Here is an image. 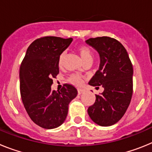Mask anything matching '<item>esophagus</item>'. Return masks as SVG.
<instances>
[{
	"instance_id": "esophagus-1",
	"label": "esophagus",
	"mask_w": 152,
	"mask_h": 152,
	"mask_svg": "<svg viewBox=\"0 0 152 152\" xmlns=\"http://www.w3.org/2000/svg\"><path fill=\"white\" fill-rule=\"evenodd\" d=\"M84 90L80 89V88H79V89H77V93H78L79 95L81 94H83V93H84Z\"/></svg>"
}]
</instances>
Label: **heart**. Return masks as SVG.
I'll use <instances>...</instances> for the list:
<instances>
[{"label": "heart", "instance_id": "b5f03b06", "mask_svg": "<svg viewBox=\"0 0 152 152\" xmlns=\"http://www.w3.org/2000/svg\"><path fill=\"white\" fill-rule=\"evenodd\" d=\"M77 51H78L79 54H80V57L83 59V61L85 62L87 61H90V60H93V55L92 52H91V49L88 48V47L85 46V45H80L77 48ZM64 56H65V52H62L61 55H60L59 58H58V65L61 66L62 64L63 60L64 58ZM69 81L72 84H75V85H81L82 84V78L78 76V75H72L69 78Z\"/></svg>", "mask_w": 152, "mask_h": 152}]
</instances>
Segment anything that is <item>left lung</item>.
Listing matches in <instances>:
<instances>
[{
  "mask_svg": "<svg viewBox=\"0 0 152 152\" xmlns=\"http://www.w3.org/2000/svg\"><path fill=\"white\" fill-rule=\"evenodd\" d=\"M85 42L100 56L99 69L89 84L104 88L103 93L96 94L95 103L88 110V115L96 124L110 126L120 120L131 101L132 64L124 46L115 39L103 36Z\"/></svg>",
  "mask_w": 152,
  "mask_h": 152,
  "instance_id": "left-lung-1",
  "label": "left lung"
}]
</instances>
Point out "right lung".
<instances>
[{"label": "right lung", "instance_id": "add662e5", "mask_svg": "<svg viewBox=\"0 0 152 152\" xmlns=\"http://www.w3.org/2000/svg\"><path fill=\"white\" fill-rule=\"evenodd\" d=\"M73 39L45 36L28 47L20 68V88L24 107L30 119L42 128H57L68 115V104L77 95V89L64 84L60 91H52L59 73L58 58Z\"/></svg>", "mask_w": 152, "mask_h": 152}]
</instances>
